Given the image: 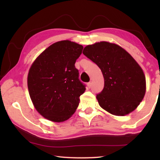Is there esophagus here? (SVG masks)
<instances>
[{"label": "esophagus", "instance_id": "34e87169", "mask_svg": "<svg viewBox=\"0 0 160 160\" xmlns=\"http://www.w3.org/2000/svg\"><path fill=\"white\" fill-rule=\"evenodd\" d=\"M91 86H92V82H89L87 83V87H88V88H91Z\"/></svg>", "mask_w": 160, "mask_h": 160}]
</instances>
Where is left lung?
<instances>
[{"mask_svg":"<svg viewBox=\"0 0 160 160\" xmlns=\"http://www.w3.org/2000/svg\"><path fill=\"white\" fill-rule=\"evenodd\" d=\"M83 54L99 67L104 86L97 95L100 106L117 116L136 108L146 93V78L136 60L115 43L102 41L87 45Z\"/></svg>","mask_w":160,"mask_h":160,"instance_id":"1","label":"left lung"}]
</instances>
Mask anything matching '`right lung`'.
Here are the masks:
<instances>
[{
    "label": "right lung",
    "instance_id": "obj_1",
    "mask_svg": "<svg viewBox=\"0 0 160 160\" xmlns=\"http://www.w3.org/2000/svg\"><path fill=\"white\" fill-rule=\"evenodd\" d=\"M83 46L61 40L44 50L29 68L28 87L33 107L53 122L69 119L77 109L86 89L78 79L75 62Z\"/></svg>",
    "mask_w": 160,
    "mask_h": 160
}]
</instances>
